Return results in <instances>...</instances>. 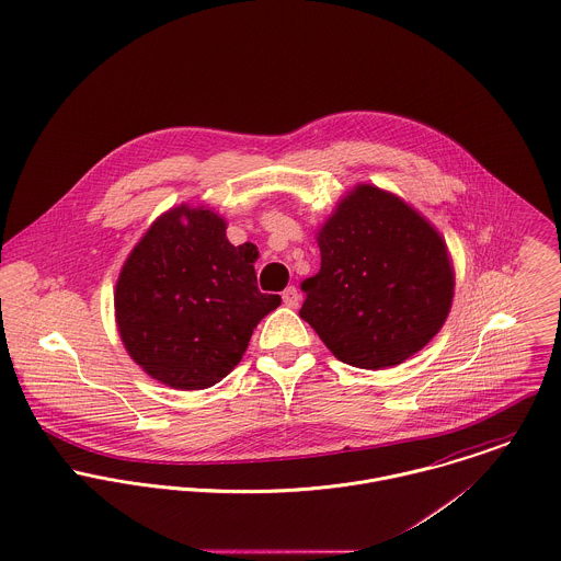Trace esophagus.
Here are the masks:
<instances>
[{
	"label": "esophagus",
	"mask_w": 561,
	"mask_h": 561,
	"mask_svg": "<svg viewBox=\"0 0 561 561\" xmlns=\"http://www.w3.org/2000/svg\"><path fill=\"white\" fill-rule=\"evenodd\" d=\"M282 299H284V304H286L288 308H297L301 295H299V290H297L295 286H288V288L282 293Z\"/></svg>",
	"instance_id": "obj_1"
}]
</instances>
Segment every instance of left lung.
<instances>
[{"label": "left lung", "instance_id": "obj_1", "mask_svg": "<svg viewBox=\"0 0 561 561\" xmlns=\"http://www.w3.org/2000/svg\"><path fill=\"white\" fill-rule=\"evenodd\" d=\"M319 247L321 271L301 284L299 317L340 362L388 368L440 332L453 301L447 244L399 197L357 186Z\"/></svg>", "mask_w": 561, "mask_h": 561}]
</instances>
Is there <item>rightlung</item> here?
I'll use <instances>...</instances> for the list:
<instances>
[{
  "label": "right lung",
  "mask_w": 561,
  "mask_h": 561,
  "mask_svg": "<svg viewBox=\"0 0 561 561\" xmlns=\"http://www.w3.org/2000/svg\"><path fill=\"white\" fill-rule=\"evenodd\" d=\"M257 251L233 247L210 210L162 215L129 253L114 293L118 334L153 379L204 390L240 362L279 295L257 288Z\"/></svg>",
  "instance_id": "right-lung-1"
}]
</instances>
